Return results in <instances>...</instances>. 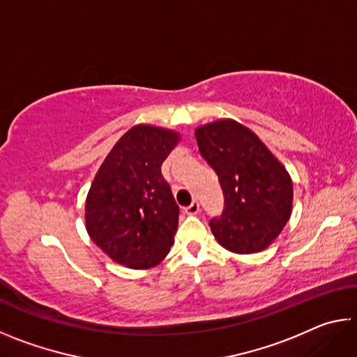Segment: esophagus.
<instances>
[{
	"label": "esophagus",
	"instance_id": "esophagus-1",
	"mask_svg": "<svg viewBox=\"0 0 357 357\" xmlns=\"http://www.w3.org/2000/svg\"><path fill=\"white\" fill-rule=\"evenodd\" d=\"M184 213L187 214V215H195V214H198L200 213V204H198V202H192L189 206L187 208H184Z\"/></svg>",
	"mask_w": 357,
	"mask_h": 357
}]
</instances>
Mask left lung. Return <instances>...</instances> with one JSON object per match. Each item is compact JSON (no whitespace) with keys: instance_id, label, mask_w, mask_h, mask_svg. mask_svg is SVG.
Segmentation results:
<instances>
[{"instance_id":"obj_1","label":"left lung","mask_w":357,"mask_h":357,"mask_svg":"<svg viewBox=\"0 0 357 357\" xmlns=\"http://www.w3.org/2000/svg\"><path fill=\"white\" fill-rule=\"evenodd\" d=\"M195 137L223 192L222 214L209 220L217 243L234 253L266 249L291 214L293 183L285 167L233 119L198 128Z\"/></svg>"}]
</instances>
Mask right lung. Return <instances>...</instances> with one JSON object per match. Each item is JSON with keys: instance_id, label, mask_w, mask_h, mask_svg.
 I'll use <instances>...</instances> for the list:
<instances>
[{"instance_id": "1", "label": "right lung", "mask_w": 357, "mask_h": 357, "mask_svg": "<svg viewBox=\"0 0 357 357\" xmlns=\"http://www.w3.org/2000/svg\"><path fill=\"white\" fill-rule=\"evenodd\" d=\"M178 140L173 130L135 126L96 174L86 198V229L119 264L151 268L174 243L179 206L160 167Z\"/></svg>"}]
</instances>
